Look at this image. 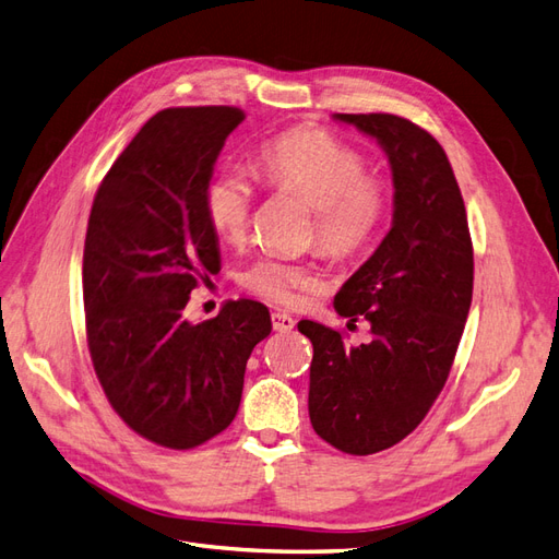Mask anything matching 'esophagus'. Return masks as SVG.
Segmentation results:
<instances>
[{"instance_id": "esophagus-1", "label": "esophagus", "mask_w": 559, "mask_h": 559, "mask_svg": "<svg viewBox=\"0 0 559 559\" xmlns=\"http://www.w3.org/2000/svg\"><path fill=\"white\" fill-rule=\"evenodd\" d=\"M271 323H274V331H278V333H288V331H293V328H295V319L290 317V313H285V311H274V313H271Z\"/></svg>"}]
</instances>
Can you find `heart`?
Instances as JSON below:
<instances>
[{
	"label": "heart",
	"mask_w": 559,
	"mask_h": 559,
	"mask_svg": "<svg viewBox=\"0 0 559 559\" xmlns=\"http://www.w3.org/2000/svg\"><path fill=\"white\" fill-rule=\"evenodd\" d=\"M257 169L269 189L302 200L313 210V238L340 260L366 252L378 240L392 203V186L366 157L321 127L293 130L262 143ZM212 231L242 242L254 212L252 183L236 169L212 175L203 191ZM242 288L276 305H295L299 293L321 288V271L307 262L262 257L240 276Z\"/></svg>",
	"instance_id": "heart-1"
}]
</instances>
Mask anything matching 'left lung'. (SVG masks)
I'll list each match as a JSON object with an SVG mask.
<instances>
[{"mask_svg":"<svg viewBox=\"0 0 559 559\" xmlns=\"http://www.w3.org/2000/svg\"><path fill=\"white\" fill-rule=\"evenodd\" d=\"M373 136L394 179L390 234L335 295V311L370 323L349 347L340 331L299 321L313 345L309 418L342 453L370 455L416 429L447 384L472 302V238L439 141L390 112H335Z\"/></svg>","mask_w":559,"mask_h":559,"instance_id":"8db88e82","label":"left lung"}]
</instances>
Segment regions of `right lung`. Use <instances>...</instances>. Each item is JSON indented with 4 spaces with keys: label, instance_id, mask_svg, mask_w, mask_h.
<instances>
[{
    "label": "right lung",
    "instance_id": "1",
    "mask_svg": "<svg viewBox=\"0 0 559 559\" xmlns=\"http://www.w3.org/2000/svg\"><path fill=\"white\" fill-rule=\"evenodd\" d=\"M234 106L165 108L141 127L94 195L82 257L87 345L112 411L167 449H195L231 425L246 364L271 333L254 299L191 323V290L217 274L203 191Z\"/></svg>",
    "mask_w": 559,
    "mask_h": 559
}]
</instances>
